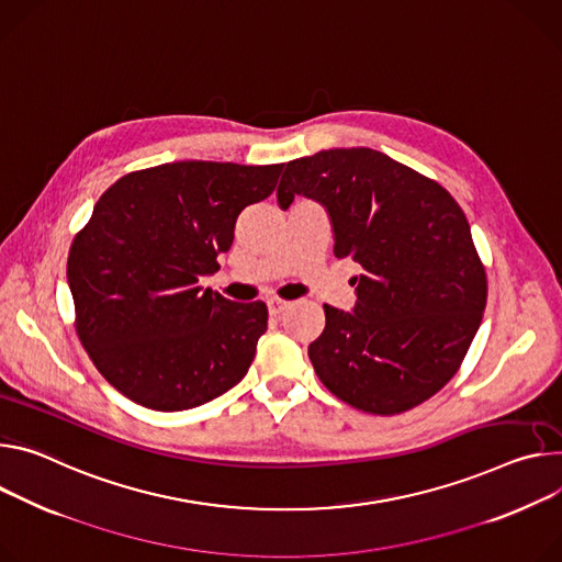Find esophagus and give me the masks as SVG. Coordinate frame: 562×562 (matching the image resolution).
<instances>
[{
    "label": "esophagus",
    "mask_w": 562,
    "mask_h": 562,
    "mask_svg": "<svg viewBox=\"0 0 562 562\" xmlns=\"http://www.w3.org/2000/svg\"><path fill=\"white\" fill-rule=\"evenodd\" d=\"M267 304H269V314H271V316H278V314H282L284 310L291 307V302L280 300V297H271Z\"/></svg>",
    "instance_id": "34e87169"
}]
</instances>
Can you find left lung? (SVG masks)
I'll use <instances>...</instances> for the list:
<instances>
[{"label":"left lung","instance_id":"8db88e82","mask_svg":"<svg viewBox=\"0 0 562 562\" xmlns=\"http://www.w3.org/2000/svg\"><path fill=\"white\" fill-rule=\"evenodd\" d=\"M302 194L327 211L336 258L361 265L356 304H325L310 359L351 407L398 415L439 392L462 366L486 307V273L457 201L432 179L370 147L289 161L286 211Z\"/></svg>","mask_w":562,"mask_h":562}]
</instances>
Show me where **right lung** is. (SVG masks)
I'll use <instances>...</instances> for the list:
<instances>
[{
	"label": "right lung",
	"instance_id": "add662e5",
	"mask_svg": "<svg viewBox=\"0 0 562 562\" xmlns=\"http://www.w3.org/2000/svg\"><path fill=\"white\" fill-rule=\"evenodd\" d=\"M282 168L177 161L130 172L98 199L67 280L82 347L130 401L190 411L246 376L267 304L233 302L199 280L220 271L239 213L276 190Z\"/></svg>",
	"mask_w": 562,
	"mask_h": 562
}]
</instances>
